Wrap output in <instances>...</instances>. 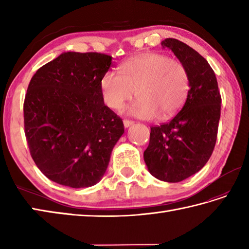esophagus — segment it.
Listing matches in <instances>:
<instances>
[{
	"mask_svg": "<svg viewBox=\"0 0 249 249\" xmlns=\"http://www.w3.org/2000/svg\"><path fill=\"white\" fill-rule=\"evenodd\" d=\"M123 123H124V126L125 127H129V126H131L134 124V121H131V120H127V119H125L124 121H123Z\"/></svg>",
	"mask_w": 249,
	"mask_h": 249,
	"instance_id": "obj_1",
	"label": "esophagus"
}]
</instances>
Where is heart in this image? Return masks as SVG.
<instances>
[{"mask_svg":"<svg viewBox=\"0 0 249 249\" xmlns=\"http://www.w3.org/2000/svg\"><path fill=\"white\" fill-rule=\"evenodd\" d=\"M120 72L109 71L100 81L103 98L110 109L119 110L137 94L130 114L153 119L160 114L167 119L183 107L190 82L181 61L155 52H145L123 62Z\"/></svg>","mask_w":249,"mask_h":249,"instance_id":"obj_1","label":"heart"}]
</instances>
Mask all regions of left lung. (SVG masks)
Segmentation results:
<instances>
[{"label":"left lung","mask_w":249,"mask_h":249,"mask_svg":"<svg viewBox=\"0 0 249 249\" xmlns=\"http://www.w3.org/2000/svg\"><path fill=\"white\" fill-rule=\"evenodd\" d=\"M161 46L171 49L186 67L190 89L174 118L152 126L144 161L153 177L177 183L197 173L210 160L217 139L221 96L217 79L204 57L176 38Z\"/></svg>","instance_id":"obj_1"}]
</instances>
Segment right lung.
I'll use <instances>...</instances> for the list:
<instances>
[{
  "label": "right lung",
  "instance_id": "obj_1",
  "mask_svg": "<svg viewBox=\"0 0 249 249\" xmlns=\"http://www.w3.org/2000/svg\"><path fill=\"white\" fill-rule=\"evenodd\" d=\"M111 65L108 54L65 52L32 77L23 103L24 134L34 162L51 181L89 187L107 170L124 133L100 88Z\"/></svg>",
  "mask_w": 249,
  "mask_h": 249
}]
</instances>
